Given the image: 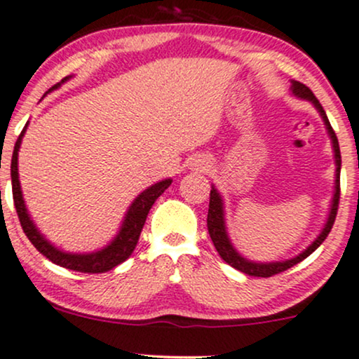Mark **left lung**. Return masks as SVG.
<instances>
[{"label": "left lung", "mask_w": 359, "mask_h": 359, "mask_svg": "<svg viewBox=\"0 0 359 359\" xmlns=\"http://www.w3.org/2000/svg\"><path fill=\"white\" fill-rule=\"evenodd\" d=\"M292 90L293 95L297 98L307 100L316 107V110L319 111V115L324 120L325 130H327L329 139H331L332 144V151H334V163H336V180H334V195H332V201H331V210H329L327 220H325L324 227L319 236L316 237L312 244L309 245L305 251H302L299 256L292 257V259L287 261H273V263H256V261L248 259L244 257L241 252H237V249L233 248L231 243V237L227 233V227H225V208H224V198L220 195L219 190L215 187H212L210 190V205H208V217H207V227H208V233H210V239L213 245H215L217 252H219L220 257L225 261L227 264H231L232 268L239 269V271L245 273L249 276H261V278H268L276 275V273L285 271V269L295 266L297 263L304 261L305 257L312 255L319 245L324 243L325 237L329 236L331 232L334 220H336V213H337V205H339V176H341V151H339V142H337V137L334 134L331 123H329L327 115H325L324 108L319 103V100L313 96V93L309 90L305 84H302L299 81H292Z\"/></svg>", "instance_id": "8db88e82"}]
</instances>
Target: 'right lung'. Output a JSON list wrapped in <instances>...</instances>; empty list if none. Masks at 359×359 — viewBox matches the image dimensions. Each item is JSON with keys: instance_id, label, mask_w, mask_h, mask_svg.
I'll use <instances>...</instances> for the list:
<instances>
[{"instance_id": "right-lung-1", "label": "right lung", "mask_w": 359, "mask_h": 359, "mask_svg": "<svg viewBox=\"0 0 359 359\" xmlns=\"http://www.w3.org/2000/svg\"><path fill=\"white\" fill-rule=\"evenodd\" d=\"M67 79H71V76H66L62 81L54 84L49 91L57 90L62 83H66ZM46 93V95H47ZM43 95V96H46ZM27 127H23L22 134L18 135L17 144H15L13 156H11V187H13V201L15 208H17L20 224H22L23 232L28 237L32 244L37 248L39 252H42L47 259H50L52 263L59 264V266L74 269L79 273H104L110 271L115 266H118L120 263L127 259L128 256L134 252L137 243H139V236L142 232L144 224H146L147 213L151 210V207L154 205V201L163 195L164 190L172 183L171 178L159 181V183L152 184L147 190H144L140 195H137V198L132 201L130 207L123 217L122 225H120V231L116 232V236L111 239V243H108L104 248L98 249V251L93 252H67L62 249L55 248L50 241L46 239L42 232L39 231L37 225L32 220L30 213L27 210L25 200L22 195V187H20L18 180V151L22 146V139L25 135Z\"/></svg>"}]
</instances>
